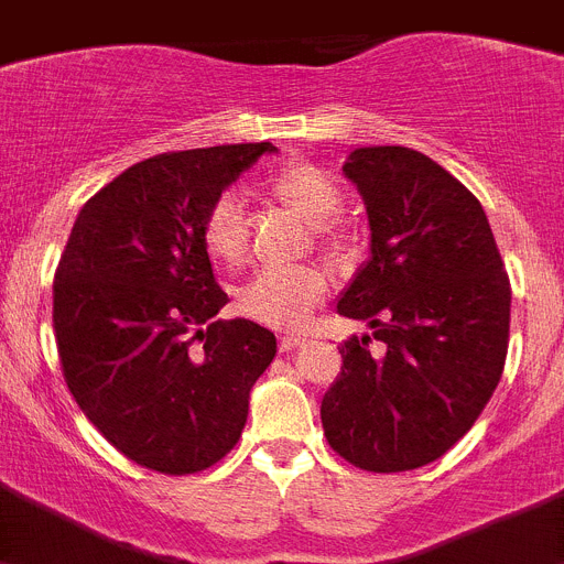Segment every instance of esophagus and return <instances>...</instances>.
Returning <instances> with one entry per match:
<instances>
[{
    "label": "esophagus",
    "instance_id": "esophagus-1",
    "mask_svg": "<svg viewBox=\"0 0 564 564\" xmlns=\"http://www.w3.org/2000/svg\"><path fill=\"white\" fill-rule=\"evenodd\" d=\"M307 338L305 336H299V333H285V336L279 338V347H282V352H291L296 350V347H302Z\"/></svg>",
    "mask_w": 564,
    "mask_h": 564
}]
</instances>
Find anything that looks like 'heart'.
<instances>
[{"mask_svg":"<svg viewBox=\"0 0 564 564\" xmlns=\"http://www.w3.org/2000/svg\"><path fill=\"white\" fill-rule=\"evenodd\" d=\"M271 188L279 200L302 214L311 226L322 228L341 214L344 194L330 174L313 163H285L271 177ZM203 246L217 262L237 265L246 257L248 231L242 203L237 194L226 192L208 206L203 220ZM327 276L313 265L265 268L242 288L239 305L248 316L265 325L296 327L311 316L313 307L325 299Z\"/></svg>","mask_w":564,"mask_h":564,"instance_id":"heart-1","label":"heart"}]
</instances>
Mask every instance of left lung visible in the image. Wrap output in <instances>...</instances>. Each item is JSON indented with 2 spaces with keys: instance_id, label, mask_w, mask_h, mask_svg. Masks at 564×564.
Returning <instances> with one entry per match:
<instances>
[{
  "instance_id": "1",
  "label": "left lung",
  "mask_w": 564,
  "mask_h": 564,
  "mask_svg": "<svg viewBox=\"0 0 564 564\" xmlns=\"http://www.w3.org/2000/svg\"><path fill=\"white\" fill-rule=\"evenodd\" d=\"M344 177L358 188L370 257L336 311L383 341L350 336L322 398L333 449L367 471H410L455 446L495 395L508 352L511 288L480 200L432 158L361 147Z\"/></svg>"
}]
</instances>
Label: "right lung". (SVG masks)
Segmentation results:
<instances>
[{
	"label": "right lung",
	"instance_id": "1",
	"mask_svg": "<svg viewBox=\"0 0 564 564\" xmlns=\"http://www.w3.org/2000/svg\"><path fill=\"white\" fill-rule=\"evenodd\" d=\"M273 143L188 149L134 163L78 212L53 285L67 387L129 460L192 475L226 457L276 356L228 296L203 246L206 212Z\"/></svg>",
	"mask_w": 564,
	"mask_h": 564
}]
</instances>
